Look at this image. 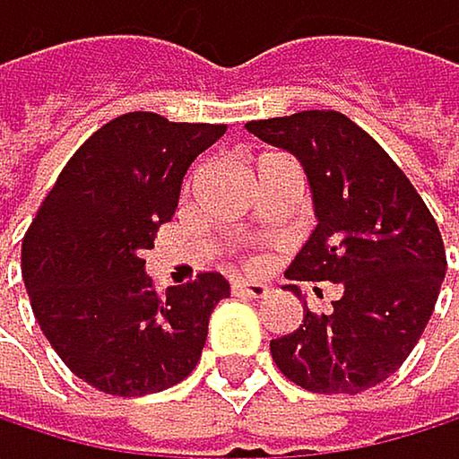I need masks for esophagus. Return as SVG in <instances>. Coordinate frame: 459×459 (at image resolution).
<instances>
[{
  "label": "esophagus",
  "instance_id": "34e87169",
  "mask_svg": "<svg viewBox=\"0 0 459 459\" xmlns=\"http://www.w3.org/2000/svg\"><path fill=\"white\" fill-rule=\"evenodd\" d=\"M231 294H242V297H264V294H267V286H264V283H247V281H234V283H231Z\"/></svg>",
  "mask_w": 459,
  "mask_h": 459
}]
</instances>
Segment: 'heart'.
<instances>
[{
  "label": "heart",
  "mask_w": 459,
  "mask_h": 459,
  "mask_svg": "<svg viewBox=\"0 0 459 459\" xmlns=\"http://www.w3.org/2000/svg\"><path fill=\"white\" fill-rule=\"evenodd\" d=\"M281 160H286L283 153L261 151V153H253V156H250L247 170H250V176L255 178V176H261L267 168H273L275 162H281ZM242 264H245V270H258L261 264H264V255H258V253H245V255H242Z\"/></svg>",
  "instance_id": "b5f03b06"
}]
</instances>
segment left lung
<instances>
[{"label":"left lung","mask_w":459,"mask_h":459,"mask_svg":"<svg viewBox=\"0 0 459 459\" xmlns=\"http://www.w3.org/2000/svg\"><path fill=\"white\" fill-rule=\"evenodd\" d=\"M245 126L291 151L311 181L319 225L286 278L342 289L327 314L303 308V325L270 342L273 360L314 394L375 388L413 352L432 316L446 275L437 222L383 145L336 109Z\"/></svg>","instance_id":"1"}]
</instances>
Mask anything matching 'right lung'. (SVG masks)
<instances>
[{"label": "right lung", "mask_w": 459, "mask_h": 459, "mask_svg": "<svg viewBox=\"0 0 459 459\" xmlns=\"http://www.w3.org/2000/svg\"><path fill=\"white\" fill-rule=\"evenodd\" d=\"M225 123L126 112L87 137L22 242L32 314L71 372L112 396H145L198 366L209 316L231 286L220 273L156 289L145 250L170 222L186 168Z\"/></svg>", "instance_id": "obj_1"}]
</instances>
